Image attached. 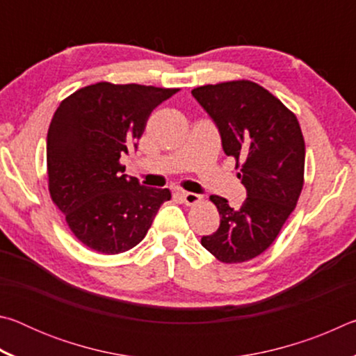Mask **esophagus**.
I'll return each instance as SVG.
<instances>
[{
  "instance_id": "esophagus-1",
  "label": "esophagus",
  "mask_w": 356,
  "mask_h": 356,
  "mask_svg": "<svg viewBox=\"0 0 356 356\" xmlns=\"http://www.w3.org/2000/svg\"><path fill=\"white\" fill-rule=\"evenodd\" d=\"M182 200L186 206H193V204L200 202L202 200V196L196 195V193H191V191H182Z\"/></svg>"
}]
</instances>
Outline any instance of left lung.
<instances>
[{
    "mask_svg": "<svg viewBox=\"0 0 356 356\" xmlns=\"http://www.w3.org/2000/svg\"><path fill=\"white\" fill-rule=\"evenodd\" d=\"M216 125L221 146L240 166L246 200L237 209L210 196L220 227L201 243L225 264L250 261L268 248L303 188L305 140L297 118L259 84L240 80L191 91Z\"/></svg>",
    "mask_w": 356,
    "mask_h": 356,
    "instance_id": "1",
    "label": "left lung"
}]
</instances>
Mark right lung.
Here are the masks:
<instances>
[{
  "label": "right lung",
  "mask_w": 356,
  "mask_h": 356,
  "mask_svg": "<svg viewBox=\"0 0 356 356\" xmlns=\"http://www.w3.org/2000/svg\"><path fill=\"white\" fill-rule=\"evenodd\" d=\"M177 89L97 83L58 106L47 135L48 190L75 237L102 254L141 242L171 200L168 188L140 185L119 163L138 149L147 119Z\"/></svg>",
  "instance_id": "right-lung-1"
}]
</instances>
